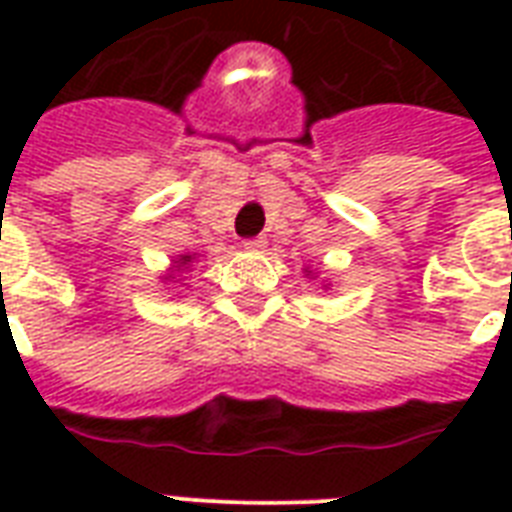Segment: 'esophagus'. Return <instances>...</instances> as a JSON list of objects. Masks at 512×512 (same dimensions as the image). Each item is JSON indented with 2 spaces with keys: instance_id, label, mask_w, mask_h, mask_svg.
Instances as JSON below:
<instances>
[{
  "instance_id": "obj_1",
  "label": "esophagus",
  "mask_w": 512,
  "mask_h": 512,
  "mask_svg": "<svg viewBox=\"0 0 512 512\" xmlns=\"http://www.w3.org/2000/svg\"><path fill=\"white\" fill-rule=\"evenodd\" d=\"M265 244H268V239H265V236H255V239L244 241V247L252 249V252H260V249H265Z\"/></svg>"
}]
</instances>
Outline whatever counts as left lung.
Masks as SVG:
<instances>
[{
    "label": "left lung",
    "instance_id": "1",
    "mask_svg": "<svg viewBox=\"0 0 512 512\" xmlns=\"http://www.w3.org/2000/svg\"><path fill=\"white\" fill-rule=\"evenodd\" d=\"M308 276H311V271H308Z\"/></svg>",
    "mask_w": 512,
    "mask_h": 512
}]
</instances>
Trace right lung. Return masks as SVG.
I'll list each match as a JSON object with an SVG mask.
<instances>
[{"instance_id":"1","label":"right lung","mask_w":512,"mask_h":512,"mask_svg":"<svg viewBox=\"0 0 512 512\" xmlns=\"http://www.w3.org/2000/svg\"><path fill=\"white\" fill-rule=\"evenodd\" d=\"M175 268H177V271H183V268H188V265H191L193 263V255H180V257H177V260H175Z\"/></svg>"}]
</instances>
